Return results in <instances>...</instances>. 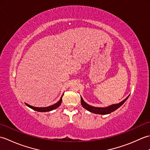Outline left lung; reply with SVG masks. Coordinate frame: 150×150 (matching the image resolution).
Instances as JSON below:
<instances>
[{
	"label": "left lung",
	"mask_w": 150,
	"mask_h": 150,
	"mask_svg": "<svg viewBox=\"0 0 150 150\" xmlns=\"http://www.w3.org/2000/svg\"><path fill=\"white\" fill-rule=\"evenodd\" d=\"M128 98V97H126L125 99L122 100V102H120V103L119 104L111 105V106H110L106 108H96V107L90 106V105H88V104L86 103L84 101V100L82 99V98L81 97V104L86 110H88L91 113L100 114V115H106V114H109L111 112H113V111H115L117 109H118L120 106H122V105L124 103V102L127 100V98Z\"/></svg>",
	"instance_id": "1"
}]
</instances>
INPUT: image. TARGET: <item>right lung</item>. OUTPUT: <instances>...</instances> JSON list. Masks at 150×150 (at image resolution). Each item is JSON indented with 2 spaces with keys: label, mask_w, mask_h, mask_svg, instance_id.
Segmentation results:
<instances>
[{
  "label": "right lung",
  "mask_w": 150,
  "mask_h": 150,
  "mask_svg": "<svg viewBox=\"0 0 150 150\" xmlns=\"http://www.w3.org/2000/svg\"><path fill=\"white\" fill-rule=\"evenodd\" d=\"M62 96L61 97V98H60V99L59 100V102H57V103L53 105H52V106H47V107H44V108H37V107H34V106H30V105L26 103H25L26 104V106H28V107H30V108H31V109H33V110H35V111H40V112H46V111H52L54 109H56L57 108H58L60 104H61V103H62Z\"/></svg>",
  "instance_id": "1"
}]
</instances>
